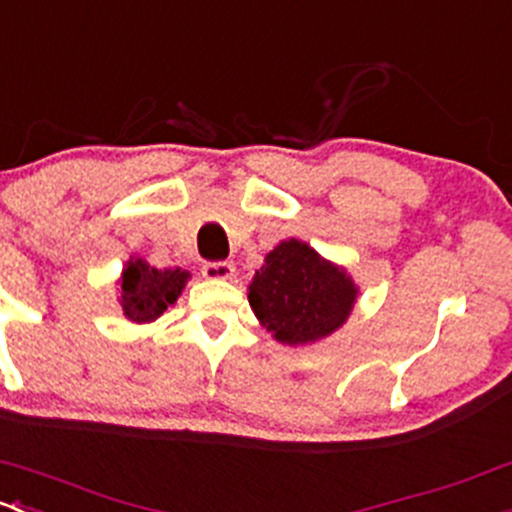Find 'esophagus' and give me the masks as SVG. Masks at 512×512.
<instances>
[{"instance_id": "1", "label": "esophagus", "mask_w": 512, "mask_h": 512, "mask_svg": "<svg viewBox=\"0 0 512 512\" xmlns=\"http://www.w3.org/2000/svg\"><path fill=\"white\" fill-rule=\"evenodd\" d=\"M233 274H235L233 262L220 260V262H206V265H203V277L206 279H230Z\"/></svg>"}]
</instances>
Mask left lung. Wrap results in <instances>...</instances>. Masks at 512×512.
Segmentation results:
<instances>
[{
    "mask_svg": "<svg viewBox=\"0 0 512 512\" xmlns=\"http://www.w3.org/2000/svg\"><path fill=\"white\" fill-rule=\"evenodd\" d=\"M247 299L277 341L297 346L319 341L348 319L355 287L306 242L284 240L255 272Z\"/></svg>",
    "mask_w": 512,
    "mask_h": 512,
    "instance_id": "obj_1",
    "label": "left lung"
}]
</instances>
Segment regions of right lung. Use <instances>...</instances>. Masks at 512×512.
Wrapping results in <instances>:
<instances>
[{"instance_id":"1","label":"right lung","mask_w":512,"mask_h":512,"mask_svg":"<svg viewBox=\"0 0 512 512\" xmlns=\"http://www.w3.org/2000/svg\"><path fill=\"white\" fill-rule=\"evenodd\" d=\"M188 279L184 270H154L144 260H129L122 274V309L127 319L144 324L159 319L174 304Z\"/></svg>"}]
</instances>
